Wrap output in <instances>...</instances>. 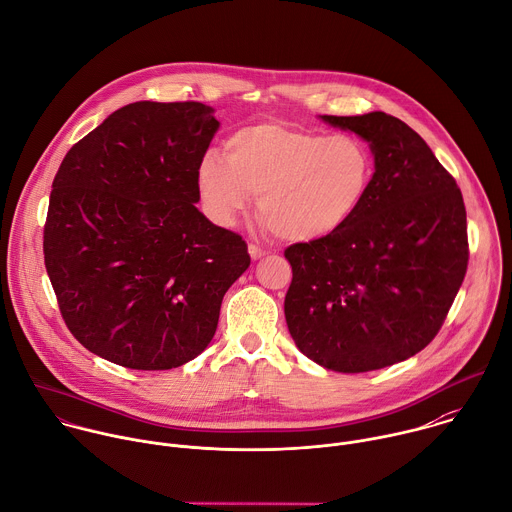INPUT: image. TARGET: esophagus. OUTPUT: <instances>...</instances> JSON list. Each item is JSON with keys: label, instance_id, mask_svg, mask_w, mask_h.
<instances>
[{"label": "esophagus", "instance_id": "1", "mask_svg": "<svg viewBox=\"0 0 512 512\" xmlns=\"http://www.w3.org/2000/svg\"><path fill=\"white\" fill-rule=\"evenodd\" d=\"M248 252H250V258H252V260H262V258L268 254L266 250H262V248L256 246V244H250V246H248Z\"/></svg>", "mask_w": 512, "mask_h": 512}]
</instances>
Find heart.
Returning a JSON list of instances; mask_svg holds the SVG:
<instances>
[{
    "label": "heart",
    "instance_id": "heart-1",
    "mask_svg": "<svg viewBox=\"0 0 512 512\" xmlns=\"http://www.w3.org/2000/svg\"><path fill=\"white\" fill-rule=\"evenodd\" d=\"M376 174L370 146L358 136H326L258 124L224 142V158H202L196 184L206 214L234 226L258 196L266 228L292 242H312L344 228L364 206Z\"/></svg>",
    "mask_w": 512,
    "mask_h": 512
}]
</instances>
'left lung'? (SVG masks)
Here are the masks:
<instances>
[{
    "label": "left lung",
    "instance_id": "obj_1",
    "mask_svg": "<svg viewBox=\"0 0 512 512\" xmlns=\"http://www.w3.org/2000/svg\"><path fill=\"white\" fill-rule=\"evenodd\" d=\"M320 120L362 138L376 174L344 228L286 248L284 316L312 362L378 370L414 356L440 330L466 274V210L454 178L402 120L384 112Z\"/></svg>",
    "mask_w": 512,
    "mask_h": 512
}]
</instances>
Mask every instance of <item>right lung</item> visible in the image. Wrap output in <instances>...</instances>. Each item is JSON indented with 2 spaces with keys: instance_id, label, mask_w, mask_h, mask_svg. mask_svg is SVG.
<instances>
[{
  "instance_id": "obj_1",
  "label": "right lung",
  "mask_w": 512,
  "mask_h": 512,
  "mask_svg": "<svg viewBox=\"0 0 512 512\" xmlns=\"http://www.w3.org/2000/svg\"><path fill=\"white\" fill-rule=\"evenodd\" d=\"M218 128L200 102H134L66 154L44 258L62 316L90 352L168 370L214 338L222 298L250 266L242 236L196 208V172Z\"/></svg>"
}]
</instances>
